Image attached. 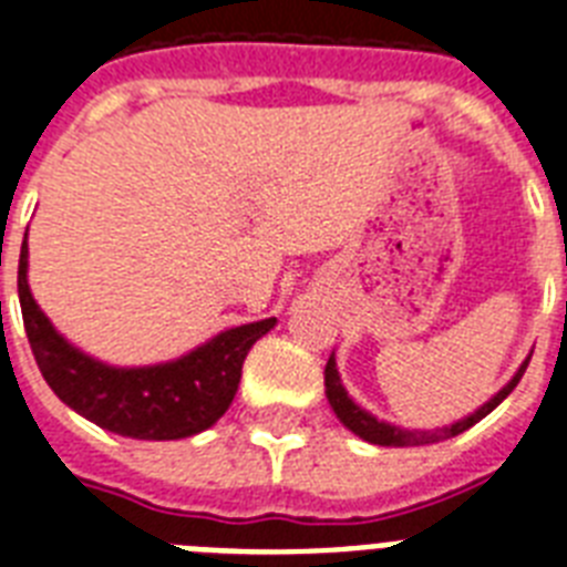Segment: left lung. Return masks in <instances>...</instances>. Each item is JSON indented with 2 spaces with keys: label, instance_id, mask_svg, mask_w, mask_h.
<instances>
[{
  "label": "left lung",
  "instance_id": "obj_1",
  "mask_svg": "<svg viewBox=\"0 0 567 567\" xmlns=\"http://www.w3.org/2000/svg\"><path fill=\"white\" fill-rule=\"evenodd\" d=\"M529 355L524 359V362H520V368L515 371V377H512L509 382H506V385H503L501 391L492 396V400H485L480 409H474V412L465 414V417H458V421H453L450 426H439V430H405V426H396V423L379 421L377 414H371L368 409H362V405L355 403L353 396L347 394L344 382H341V373H338L336 353L329 355L327 373H323V379H327V400H329V405H332V412L338 414V421L344 423L347 430L353 432V435H359L362 441H368V444H379V447H421V444H435V441L453 439V435H458V432L471 430L474 423L483 421L485 414H492L494 409H497V405H501L503 400L512 394V391H515V385H518L520 377H524V371H527Z\"/></svg>",
  "mask_w": 567,
  "mask_h": 567
}]
</instances>
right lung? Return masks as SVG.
<instances>
[{
    "mask_svg": "<svg viewBox=\"0 0 567 567\" xmlns=\"http://www.w3.org/2000/svg\"><path fill=\"white\" fill-rule=\"evenodd\" d=\"M22 323L40 373L58 400L102 430L141 441H176L208 430L235 400L249 347L276 318L231 327L171 362L117 368L66 341L40 311L29 288V244L17 270Z\"/></svg>",
    "mask_w": 567,
    "mask_h": 567,
    "instance_id": "1",
    "label": "right lung"
}]
</instances>
